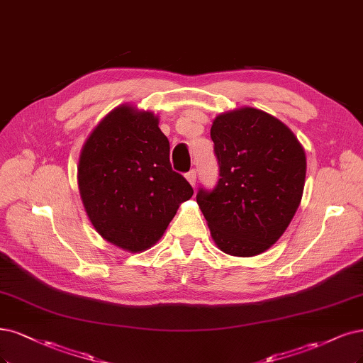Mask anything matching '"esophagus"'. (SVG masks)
<instances>
[{
	"instance_id": "esophagus-1",
	"label": "esophagus",
	"mask_w": 363,
	"mask_h": 363,
	"mask_svg": "<svg viewBox=\"0 0 363 363\" xmlns=\"http://www.w3.org/2000/svg\"><path fill=\"white\" fill-rule=\"evenodd\" d=\"M186 180L189 182L192 186H195V183H196V171L191 169L189 172H186Z\"/></svg>"
}]
</instances>
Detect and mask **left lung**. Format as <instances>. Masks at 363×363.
Segmentation results:
<instances>
[{
	"label": "left lung",
	"mask_w": 363,
	"mask_h": 363,
	"mask_svg": "<svg viewBox=\"0 0 363 363\" xmlns=\"http://www.w3.org/2000/svg\"><path fill=\"white\" fill-rule=\"evenodd\" d=\"M219 164L211 191L196 203L220 251L254 257L277 242L301 204L305 150L282 121L255 108L218 116L210 129Z\"/></svg>",
	"instance_id": "left-lung-1"
}]
</instances>
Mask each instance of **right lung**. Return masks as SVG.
<instances>
[{
	"instance_id": "1",
	"label": "right lung",
	"mask_w": 363,
	"mask_h": 363,
	"mask_svg": "<svg viewBox=\"0 0 363 363\" xmlns=\"http://www.w3.org/2000/svg\"><path fill=\"white\" fill-rule=\"evenodd\" d=\"M78 186L93 227L124 251L153 246L192 186L169 164V141L150 111L121 105L84 144Z\"/></svg>"
}]
</instances>
